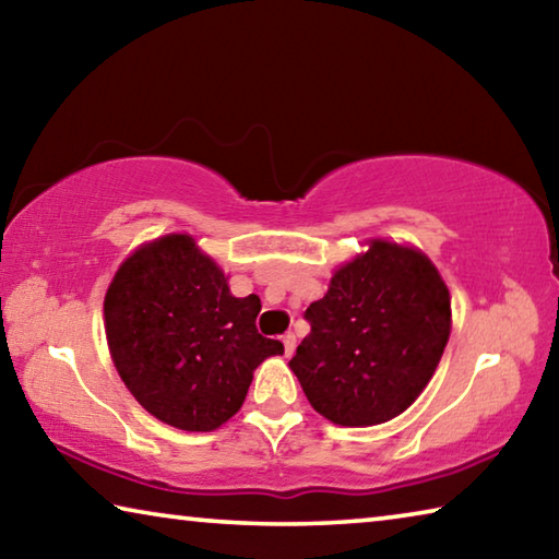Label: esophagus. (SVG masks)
I'll list each match as a JSON object with an SVG mask.
<instances>
[{
    "label": "esophagus",
    "mask_w": 559,
    "mask_h": 559,
    "mask_svg": "<svg viewBox=\"0 0 559 559\" xmlns=\"http://www.w3.org/2000/svg\"><path fill=\"white\" fill-rule=\"evenodd\" d=\"M283 347H286V357H290L293 353H296V335H293V333L283 335Z\"/></svg>",
    "instance_id": "esophagus-1"
}]
</instances>
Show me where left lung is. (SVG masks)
<instances>
[{
  "label": "left lung",
  "instance_id": "1",
  "mask_svg": "<svg viewBox=\"0 0 559 559\" xmlns=\"http://www.w3.org/2000/svg\"><path fill=\"white\" fill-rule=\"evenodd\" d=\"M310 335L290 370L318 414L340 427H374L424 392L451 333V296L412 246L372 239L306 310Z\"/></svg>",
  "mask_w": 559,
  "mask_h": 559
}]
</instances>
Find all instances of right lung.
Listing matches in <instances>:
<instances>
[{
    "instance_id": "add662e5",
    "label": "right lung",
    "mask_w": 559,
    "mask_h": 559,
    "mask_svg": "<svg viewBox=\"0 0 559 559\" xmlns=\"http://www.w3.org/2000/svg\"><path fill=\"white\" fill-rule=\"evenodd\" d=\"M259 310V296H231L224 271L187 234L130 253L103 302L120 380L150 414L185 431L219 429L241 409L253 370L283 355L257 330Z\"/></svg>"
}]
</instances>
